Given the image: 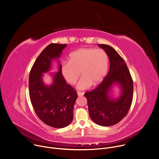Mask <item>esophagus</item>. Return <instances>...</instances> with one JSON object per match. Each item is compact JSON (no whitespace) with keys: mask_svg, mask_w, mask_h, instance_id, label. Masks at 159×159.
Instances as JSON below:
<instances>
[{"mask_svg":"<svg viewBox=\"0 0 159 159\" xmlns=\"http://www.w3.org/2000/svg\"><path fill=\"white\" fill-rule=\"evenodd\" d=\"M77 94H78L79 96H82V95H84V92H80V91H77Z\"/></svg>","mask_w":159,"mask_h":159,"instance_id":"obj_1","label":"esophagus"}]
</instances>
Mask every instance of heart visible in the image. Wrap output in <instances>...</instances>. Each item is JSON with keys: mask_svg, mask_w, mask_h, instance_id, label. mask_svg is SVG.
I'll return each mask as SVG.
<instances>
[{"mask_svg": "<svg viewBox=\"0 0 159 159\" xmlns=\"http://www.w3.org/2000/svg\"><path fill=\"white\" fill-rule=\"evenodd\" d=\"M109 57L105 50L93 48H81L72 52L69 61L61 66V72L65 80L74 84L80 75L83 76L77 84L79 89H85L92 84L100 82L107 72Z\"/></svg>", "mask_w": 159, "mask_h": 159, "instance_id": "heart-1", "label": "heart"}]
</instances>
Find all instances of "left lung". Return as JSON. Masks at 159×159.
<instances>
[{
    "mask_svg": "<svg viewBox=\"0 0 159 159\" xmlns=\"http://www.w3.org/2000/svg\"><path fill=\"white\" fill-rule=\"evenodd\" d=\"M107 54L110 69L103 81L95 89L87 91V98L89 116L97 124L108 127L119 123L127 114L133 99V80L123 58L112 47L98 44ZM119 83L122 88L121 97L116 100L110 98L108 92L112 84Z\"/></svg>",
    "mask_w": 159,
    "mask_h": 159,
    "instance_id": "obj_1",
    "label": "left lung"
}]
</instances>
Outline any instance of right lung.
<instances>
[{"mask_svg": "<svg viewBox=\"0 0 159 159\" xmlns=\"http://www.w3.org/2000/svg\"><path fill=\"white\" fill-rule=\"evenodd\" d=\"M67 44L51 43L47 46L35 61L29 74V96L38 117L46 125L64 128L73 120V109L78 97L76 90L67 84L61 72L54 74V83L46 86L42 74L51 67L53 59H58Z\"/></svg>", "mask_w": 159, "mask_h": 159, "instance_id": "1", "label": "right lung"}]
</instances>
